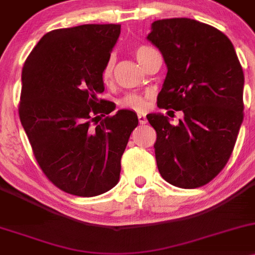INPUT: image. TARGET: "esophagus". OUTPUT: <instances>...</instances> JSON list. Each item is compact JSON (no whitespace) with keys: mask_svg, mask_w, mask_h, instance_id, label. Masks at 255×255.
<instances>
[{"mask_svg":"<svg viewBox=\"0 0 255 255\" xmlns=\"http://www.w3.org/2000/svg\"><path fill=\"white\" fill-rule=\"evenodd\" d=\"M138 122H139V124H146L147 123V118L143 116V114H138Z\"/></svg>","mask_w":255,"mask_h":255,"instance_id":"obj_1","label":"esophagus"}]
</instances>
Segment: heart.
Listing matches in <instances>:
<instances>
[{
	"label": "heart",
	"instance_id": "b5f03b06",
	"mask_svg": "<svg viewBox=\"0 0 255 255\" xmlns=\"http://www.w3.org/2000/svg\"><path fill=\"white\" fill-rule=\"evenodd\" d=\"M152 51H153V48L147 47V46H138V47H136L135 50H133V53H135L137 61L142 64L144 59H146V57L148 56ZM113 68H114V59H113V57H112V58H109L108 62L106 63L105 68H103V70H102L103 81H108L109 79L112 78V74H113ZM122 105L124 107H128V108L133 109V111H136V112L144 111L147 107L146 100H144L142 96L135 95V94L128 95L127 97L123 100Z\"/></svg>",
	"mask_w": 255,
	"mask_h": 255
}]
</instances>
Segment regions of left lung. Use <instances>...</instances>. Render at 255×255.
Returning <instances> with one entry per match:
<instances>
[{"label": "left lung", "instance_id": "left-lung-1", "mask_svg": "<svg viewBox=\"0 0 255 255\" xmlns=\"http://www.w3.org/2000/svg\"><path fill=\"white\" fill-rule=\"evenodd\" d=\"M147 40L168 68L158 107L183 112L177 125L161 113L147 114L157 132L158 170L176 187H201L223 170L236 143L243 122L242 67L229 37L194 19L153 21Z\"/></svg>", "mask_w": 255, "mask_h": 255}]
</instances>
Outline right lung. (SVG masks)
<instances>
[{
	"label": "right lung",
	"mask_w": 255,
	"mask_h": 255,
	"mask_svg": "<svg viewBox=\"0 0 255 255\" xmlns=\"http://www.w3.org/2000/svg\"><path fill=\"white\" fill-rule=\"evenodd\" d=\"M119 24L52 30L24 63L19 118L40 168L58 188L95 197L119 182L120 159L137 114L98 100ZM98 119V121L97 119ZM97 120L100 124L92 127Z\"/></svg>",
	"instance_id": "right-lung-1"
}]
</instances>
